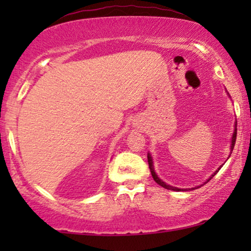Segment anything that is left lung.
Segmentation results:
<instances>
[{"label":"left lung","mask_w":251,"mask_h":251,"mask_svg":"<svg viewBox=\"0 0 251 251\" xmlns=\"http://www.w3.org/2000/svg\"><path fill=\"white\" fill-rule=\"evenodd\" d=\"M236 126H237V122H236V124H235V131H234V134H232V138H231V151L232 150H234V146H235V143H236V137H237V128H236ZM148 162H149V168H150V171H151V175H152V177H153V179H154V181L157 184H159L160 186H163L164 189H168V190H172V191H189L188 189H178V188H175V186H171V185H168V184L166 183H164V181L162 180V179H159V178H158V176L155 175V172H154V169H153V162H152V157H151V154H148ZM221 169V168H220ZM218 169V170H220ZM218 170L217 171L215 172L214 175H212V177H214V176L217 174L218 172ZM212 177H210L209 179H208V181L211 179ZM198 188V186H197ZM197 188H194V189H197Z\"/></svg>","instance_id":"obj_1"}]
</instances>
